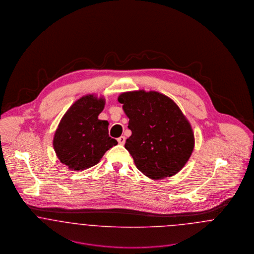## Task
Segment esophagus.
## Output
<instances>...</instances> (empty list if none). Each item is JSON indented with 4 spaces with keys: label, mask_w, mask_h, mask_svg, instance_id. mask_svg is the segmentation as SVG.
Here are the masks:
<instances>
[{
    "label": "esophagus",
    "mask_w": 254,
    "mask_h": 254,
    "mask_svg": "<svg viewBox=\"0 0 254 254\" xmlns=\"http://www.w3.org/2000/svg\"><path fill=\"white\" fill-rule=\"evenodd\" d=\"M125 136L124 135H121V136H120L119 138H118V142L120 143V144H121V145H123L124 143H125Z\"/></svg>",
    "instance_id": "obj_1"
}]
</instances>
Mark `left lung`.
<instances>
[{
  "label": "left lung",
  "mask_w": 254,
  "mask_h": 254,
  "mask_svg": "<svg viewBox=\"0 0 254 254\" xmlns=\"http://www.w3.org/2000/svg\"><path fill=\"white\" fill-rule=\"evenodd\" d=\"M132 134L125 148L136 168L153 180L171 177L186 165L194 149L189 121L171 98L143 90L120 94Z\"/></svg>",
  "instance_id": "1"
}]
</instances>
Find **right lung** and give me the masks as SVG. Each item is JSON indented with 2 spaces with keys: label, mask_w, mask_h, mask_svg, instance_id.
<instances>
[{
  "label": "right lung",
  "mask_w": 254,
  "mask_h": 254,
  "mask_svg": "<svg viewBox=\"0 0 254 254\" xmlns=\"http://www.w3.org/2000/svg\"><path fill=\"white\" fill-rule=\"evenodd\" d=\"M104 106L102 96L87 94L76 100L60 121L54 133V151L69 169L79 171L94 166L118 144L109 136V122L98 120Z\"/></svg>",
  "instance_id": "1"
}]
</instances>
